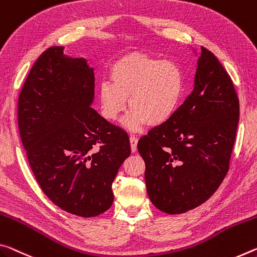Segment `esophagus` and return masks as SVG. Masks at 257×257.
I'll use <instances>...</instances> for the list:
<instances>
[{
    "mask_svg": "<svg viewBox=\"0 0 257 257\" xmlns=\"http://www.w3.org/2000/svg\"><path fill=\"white\" fill-rule=\"evenodd\" d=\"M129 142H130V146H132V152L135 153L136 151H137V143H138L137 137L132 135V136L129 137Z\"/></svg>",
    "mask_w": 257,
    "mask_h": 257,
    "instance_id": "1",
    "label": "esophagus"
}]
</instances>
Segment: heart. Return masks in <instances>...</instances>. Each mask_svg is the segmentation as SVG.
I'll use <instances>...</instances> for the list:
<instances>
[{
  "label": "heart",
  "mask_w": 257,
  "mask_h": 257,
  "mask_svg": "<svg viewBox=\"0 0 257 257\" xmlns=\"http://www.w3.org/2000/svg\"><path fill=\"white\" fill-rule=\"evenodd\" d=\"M109 76L112 82L104 81L98 87L101 115L107 121H116L129 100L132 112L123 124L133 132L168 121L184 90V76L177 64L146 55L122 57L113 64Z\"/></svg>",
  "instance_id": "heart-1"
}]
</instances>
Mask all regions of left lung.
I'll return each instance as SVG.
<instances>
[{"label": "left lung", "instance_id": "1", "mask_svg": "<svg viewBox=\"0 0 257 257\" xmlns=\"http://www.w3.org/2000/svg\"><path fill=\"white\" fill-rule=\"evenodd\" d=\"M239 121L230 75L201 47L194 87L173 116L138 142L150 200L167 214H183L214 194L229 172Z\"/></svg>", "mask_w": 257, "mask_h": 257}]
</instances>
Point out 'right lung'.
I'll return each instance as SVG.
<instances>
[{
	"mask_svg": "<svg viewBox=\"0 0 257 257\" xmlns=\"http://www.w3.org/2000/svg\"><path fill=\"white\" fill-rule=\"evenodd\" d=\"M93 97L87 60L51 47L33 65L18 99L19 134L36 181L56 206L81 217L112 206V183L132 151L127 133L91 107Z\"/></svg>",
	"mask_w": 257,
	"mask_h": 257,
	"instance_id": "obj_1",
	"label": "right lung"
}]
</instances>
